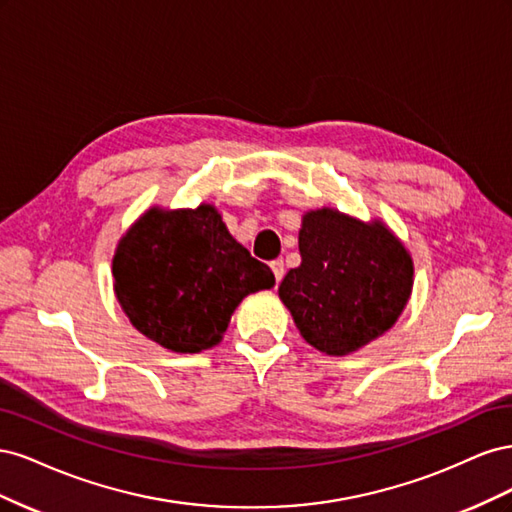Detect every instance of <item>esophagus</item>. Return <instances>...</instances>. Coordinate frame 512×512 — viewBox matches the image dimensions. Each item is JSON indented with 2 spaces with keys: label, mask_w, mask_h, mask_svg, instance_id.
Segmentation results:
<instances>
[{
  "label": "esophagus",
  "mask_w": 512,
  "mask_h": 512,
  "mask_svg": "<svg viewBox=\"0 0 512 512\" xmlns=\"http://www.w3.org/2000/svg\"><path fill=\"white\" fill-rule=\"evenodd\" d=\"M271 271H273V275H275V282L280 284L282 282V277H284V273H286V269H284V260H273L271 262Z\"/></svg>",
  "instance_id": "34e87169"
}]
</instances>
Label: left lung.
I'll use <instances>...</instances> for the list:
<instances>
[{
    "mask_svg": "<svg viewBox=\"0 0 512 512\" xmlns=\"http://www.w3.org/2000/svg\"><path fill=\"white\" fill-rule=\"evenodd\" d=\"M301 265L280 284V299L307 344L342 356L389 331L408 303L412 258L380 222L363 224L320 209L299 232Z\"/></svg>",
    "mask_w": 512,
    "mask_h": 512,
    "instance_id": "obj_1",
    "label": "left lung"
}]
</instances>
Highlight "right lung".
I'll return each instance as SVG.
<instances>
[{
	"label": "right lung",
	"mask_w": 512,
	"mask_h": 512,
	"mask_svg": "<svg viewBox=\"0 0 512 512\" xmlns=\"http://www.w3.org/2000/svg\"><path fill=\"white\" fill-rule=\"evenodd\" d=\"M113 275L134 327L183 354L218 344L241 299L275 284L211 205L147 211L119 241Z\"/></svg>",
	"instance_id": "obj_1"
}]
</instances>
